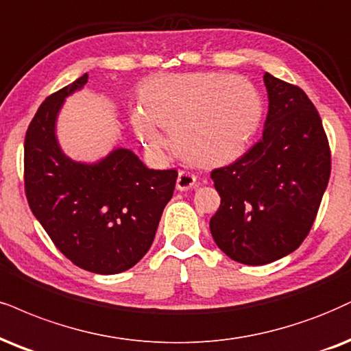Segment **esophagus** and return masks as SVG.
<instances>
[{
    "mask_svg": "<svg viewBox=\"0 0 351 351\" xmlns=\"http://www.w3.org/2000/svg\"><path fill=\"white\" fill-rule=\"evenodd\" d=\"M197 176L189 171H180L177 176V189L179 190H190L197 187Z\"/></svg>",
    "mask_w": 351,
    "mask_h": 351,
    "instance_id": "1",
    "label": "esophagus"
}]
</instances>
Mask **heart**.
Returning <instances> with one entry per match:
<instances>
[{
  "mask_svg": "<svg viewBox=\"0 0 351 351\" xmlns=\"http://www.w3.org/2000/svg\"><path fill=\"white\" fill-rule=\"evenodd\" d=\"M145 115L135 117L141 136L154 148L164 138L153 122L172 135L190 162L224 166L244 153L262 122L263 106L255 86L221 73L158 75L140 88Z\"/></svg>",
  "mask_w": 351,
  "mask_h": 351,
  "instance_id": "b5f03b06",
  "label": "heart"
}]
</instances>
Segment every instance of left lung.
<instances>
[{"label": "left lung", "instance_id": "left-lung-1", "mask_svg": "<svg viewBox=\"0 0 351 351\" xmlns=\"http://www.w3.org/2000/svg\"><path fill=\"white\" fill-rule=\"evenodd\" d=\"M265 128L247 153L211 171L221 205L211 236L232 261L265 265L309 234L330 177V148L306 93L270 73Z\"/></svg>", "mask_w": 351, "mask_h": 351}]
</instances>
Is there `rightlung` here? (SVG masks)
I'll use <instances>...</instances> for the list:
<instances>
[{
    "label": "right lung",
    "mask_w": 351,
    "mask_h": 351,
    "mask_svg": "<svg viewBox=\"0 0 351 351\" xmlns=\"http://www.w3.org/2000/svg\"><path fill=\"white\" fill-rule=\"evenodd\" d=\"M88 75L42 102L24 141V185L32 213L56 249L83 270L114 275L148 252L177 171H154L133 151L117 148L96 164L71 161L55 135L64 97Z\"/></svg>",
    "instance_id": "add662e5"
}]
</instances>
